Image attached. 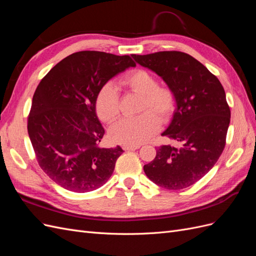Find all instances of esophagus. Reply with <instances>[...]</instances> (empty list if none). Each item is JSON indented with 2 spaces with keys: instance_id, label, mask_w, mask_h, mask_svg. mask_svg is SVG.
<instances>
[{
  "instance_id": "1",
  "label": "esophagus",
  "mask_w": 256,
  "mask_h": 256,
  "mask_svg": "<svg viewBox=\"0 0 256 256\" xmlns=\"http://www.w3.org/2000/svg\"><path fill=\"white\" fill-rule=\"evenodd\" d=\"M140 148V145H128V144H124L122 145V150H134Z\"/></svg>"
}]
</instances>
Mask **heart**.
<instances>
[{"label":"heart","mask_w":256,"mask_h":256,"mask_svg":"<svg viewBox=\"0 0 256 256\" xmlns=\"http://www.w3.org/2000/svg\"><path fill=\"white\" fill-rule=\"evenodd\" d=\"M120 84L142 96L138 108L140 115L122 118L110 129V138L115 143L140 145L150 138L175 111V92L168 86H159L158 80L144 70L134 69L120 80ZM95 110L99 120L111 124L120 116V97L118 88L111 82L99 88L95 99ZM158 118H157L156 116Z\"/></svg>","instance_id":"b5f03b06"}]
</instances>
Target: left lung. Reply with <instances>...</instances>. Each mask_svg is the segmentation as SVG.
I'll use <instances>...</instances> for the list:
<instances>
[{"instance_id":"left-lung-1","label":"left lung","mask_w":256,"mask_h":256,"mask_svg":"<svg viewBox=\"0 0 256 256\" xmlns=\"http://www.w3.org/2000/svg\"><path fill=\"white\" fill-rule=\"evenodd\" d=\"M131 56L160 76L176 96L177 108L162 136L180 147H158L144 172L162 188H187L210 171L226 147L230 120L226 92L218 78L187 53L161 51Z\"/></svg>"}]
</instances>
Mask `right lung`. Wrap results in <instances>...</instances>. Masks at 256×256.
<instances>
[{"mask_svg": "<svg viewBox=\"0 0 256 256\" xmlns=\"http://www.w3.org/2000/svg\"><path fill=\"white\" fill-rule=\"evenodd\" d=\"M134 66L129 56L80 51L62 60L38 84L28 132L38 164L60 187L90 192L111 177L124 150L100 146L104 129L95 99L104 84Z\"/></svg>", "mask_w": 256, "mask_h": 256, "instance_id": "add662e5", "label": "right lung"}]
</instances>
